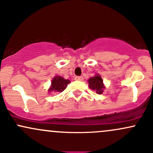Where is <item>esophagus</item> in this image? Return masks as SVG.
<instances>
[{"label":"esophagus","instance_id":"34e87169","mask_svg":"<svg viewBox=\"0 0 153 153\" xmlns=\"http://www.w3.org/2000/svg\"><path fill=\"white\" fill-rule=\"evenodd\" d=\"M83 77L82 76H76L75 77V80H79V81H80V80H83Z\"/></svg>","mask_w":153,"mask_h":153}]
</instances>
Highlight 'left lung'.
Instances as JSON below:
<instances>
[{
	"instance_id": "left-lung-1",
	"label": "left lung",
	"mask_w": 153,
	"mask_h": 153,
	"mask_svg": "<svg viewBox=\"0 0 153 153\" xmlns=\"http://www.w3.org/2000/svg\"><path fill=\"white\" fill-rule=\"evenodd\" d=\"M89 88L92 90L95 91L96 93L98 94H102L104 91V88H105L103 84V80L102 77L100 75L97 74L95 76L91 77L88 80Z\"/></svg>"
}]
</instances>
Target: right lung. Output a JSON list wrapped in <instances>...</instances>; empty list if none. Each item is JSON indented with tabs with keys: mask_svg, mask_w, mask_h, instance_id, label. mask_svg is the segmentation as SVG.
<instances>
[{
	"mask_svg": "<svg viewBox=\"0 0 153 153\" xmlns=\"http://www.w3.org/2000/svg\"><path fill=\"white\" fill-rule=\"evenodd\" d=\"M70 83V80L68 79H65L63 77L55 76L52 80L51 87L48 89V92H62Z\"/></svg>",
	"mask_w": 153,
	"mask_h": 153,
	"instance_id": "obj_1",
	"label": "right lung"
}]
</instances>
